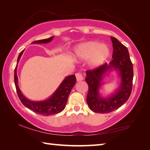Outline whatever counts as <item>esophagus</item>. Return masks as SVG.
Wrapping results in <instances>:
<instances>
[{
  "label": "esophagus",
  "mask_w": 150,
  "mask_h": 150,
  "mask_svg": "<svg viewBox=\"0 0 150 150\" xmlns=\"http://www.w3.org/2000/svg\"><path fill=\"white\" fill-rule=\"evenodd\" d=\"M76 79H77V81H83L84 79V75L81 73H76Z\"/></svg>",
  "instance_id": "34e87169"
}]
</instances>
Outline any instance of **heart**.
I'll use <instances>...</instances> for the list:
<instances>
[{
  "mask_svg": "<svg viewBox=\"0 0 150 150\" xmlns=\"http://www.w3.org/2000/svg\"><path fill=\"white\" fill-rule=\"evenodd\" d=\"M110 54V47L106 44L97 41H88L75 47L74 57L79 60H88L92 68L100 66L106 61Z\"/></svg>",
  "mask_w": 150,
  "mask_h": 150,
  "instance_id": "heart-1",
  "label": "heart"
}]
</instances>
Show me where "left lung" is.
I'll return each instance as SVG.
<instances>
[{"mask_svg": "<svg viewBox=\"0 0 150 150\" xmlns=\"http://www.w3.org/2000/svg\"><path fill=\"white\" fill-rule=\"evenodd\" d=\"M113 43L112 60L94 69L86 72L85 80L88 85L87 103L90 109L95 113H107L117 110L128 100L133 86V64L127 47L116 38L111 37ZM115 70L118 73L121 83L117 90L107 98L101 96L99 91L104 76Z\"/></svg>", "mask_w": 150, "mask_h": 150, "instance_id": "8db88e82", "label": "left lung"}]
</instances>
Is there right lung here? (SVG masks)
I'll return each instance as SVG.
<instances>
[{
  "label": "right lung",
  "mask_w": 150,
  "mask_h": 150,
  "mask_svg": "<svg viewBox=\"0 0 150 150\" xmlns=\"http://www.w3.org/2000/svg\"><path fill=\"white\" fill-rule=\"evenodd\" d=\"M53 39V37H51L49 39L34 41L32 44L48 43L51 42ZM24 50L22 51L18 57L17 66L15 67L14 73L15 84L19 99L21 100V103L26 108H29L30 110L35 113L42 115L44 116L52 115L61 112L64 109L66 104L68 101L69 95L73 87L75 84L76 81H77L75 75L67 76L62 81L61 84L59 85V86L55 90V91L47 99L40 101L31 100L22 94L18 85V77L17 73V64Z\"/></svg>",
  "instance_id": "obj_1"
}]
</instances>
